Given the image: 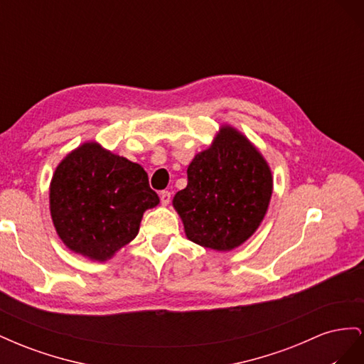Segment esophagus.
Returning a JSON list of instances; mask_svg holds the SVG:
<instances>
[{
	"mask_svg": "<svg viewBox=\"0 0 364 364\" xmlns=\"http://www.w3.org/2000/svg\"><path fill=\"white\" fill-rule=\"evenodd\" d=\"M159 197H161V203L165 206V205H168L170 200H171V193L170 191H161Z\"/></svg>",
	"mask_w": 364,
	"mask_h": 364,
	"instance_id": "1",
	"label": "esophagus"
}]
</instances>
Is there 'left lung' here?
Listing matches in <instances>:
<instances>
[{"label":"left lung","mask_w":364,"mask_h":364,"mask_svg":"<svg viewBox=\"0 0 364 364\" xmlns=\"http://www.w3.org/2000/svg\"><path fill=\"white\" fill-rule=\"evenodd\" d=\"M188 185L173 206L193 243L215 250L243 245L261 225L273 191L272 171L238 130L223 126L188 165Z\"/></svg>","instance_id":"1"}]
</instances>
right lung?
<instances>
[{"mask_svg": "<svg viewBox=\"0 0 364 364\" xmlns=\"http://www.w3.org/2000/svg\"><path fill=\"white\" fill-rule=\"evenodd\" d=\"M159 203L141 165L85 142L53 174L50 211L68 249L106 261L138 235L146 209Z\"/></svg>", "mask_w": 364, "mask_h": 364, "instance_id": "right-lung-1", "label": "right lung"}]
</instances>
